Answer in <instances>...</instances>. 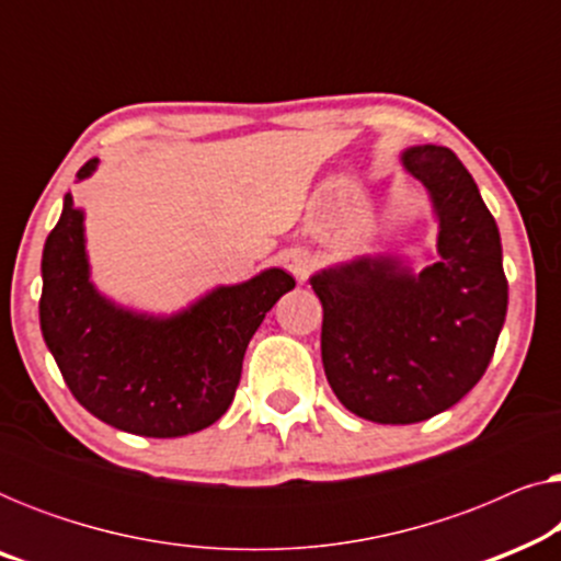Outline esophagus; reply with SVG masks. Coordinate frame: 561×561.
Returning a JSON list of instances; mask_svg holds the SVG:
<instances>
[{"label":"esophagus","mask_w":561,"mask_h":561,"mask_svg":"<svg viewBox=\"0 0 561 561\" xmlns=\"http://www.w3.org/2000/svg\"><path fill=\"white\" fill-rule=\"evenodd\" d=\"M283 265H286V271L294 273L298 280H304L311 271V257L306 255L304 250H290L283 255Z\"/></svg>","instance_id":"34e87169"}]
</instances>
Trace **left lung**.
<instances>
[{
    "mask_svg": "<svg viewBox=\"0 0 561 561\" xmlns=\"http://www.w3.org/2000/svg\"><path fill=\"white\" fill-rule=\"evenodd\" d=\"M401 160L434 202L439 263L413 275L396 257H359L311 278L329 386L375 424H416L470 393L508 309L501 234L462 160L439 145Z\"/></svg>",
    "mask_w": 561,
    "mask_h": 561,
    "instance_id": "1",
    "label": "left lung"
}]
</instances>
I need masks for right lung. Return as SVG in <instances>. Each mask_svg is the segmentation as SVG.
<instances>
[{"label": "right lung", "mask_w": 561, "mask_h": 561, "mask_svg": "<svg viewBox=\"0 0 561 561\" xmlns=\"http://www.w3.org/2000/svg\"><path fill=\"white\" fill-rule=\"evenodd\" d=\"M96 163L89 160L79 181ZM294 286L286 271L271 267L168 319L119 309L91 286L83 211L66 194L43 250L41 329L83 409L122 432L173 439L225 416L252 334Z\"/></svg>", "instance_id": "right-lung-1"}]
</instances>
